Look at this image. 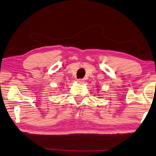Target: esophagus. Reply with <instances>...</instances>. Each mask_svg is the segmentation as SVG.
<instances>
[{
    "label": "esophagus",
    "instance_id": "obj_1",
    "mask_svg": "<svg viewBox=\"0 0 156 156\" xmlns=\"http://www.w3.org/2000/svg\"><path fill=\"white\" fill-rule=\"evenodd\" d=\"M77 82L78 83L83 84L85 82V81H84V79H79L77 80Z\"/></svg>",
    "mask_w": 156,
    "mask_h": 156
}]
</instances>
